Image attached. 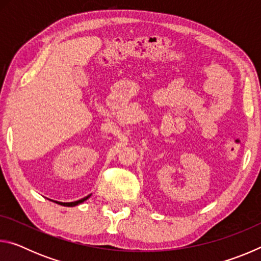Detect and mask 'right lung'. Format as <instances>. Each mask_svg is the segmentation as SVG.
I'll return each mask as SVG.
<instances>
[{"mask_svg": "<svg viewBox=\"0 0 261 261\" xmlns=\"http://www.w3.org/2000/svg\"><path fill=\"white\" fill-rule=\"evenodd\" d=\"M92 196V193L91 194H88V196H86V197H84V198H82V199H79V200H76V201H71V202H61V201H54V202H57V204H60V205H63V206H68V207H73V206H76V205H79V204H82V202H84L85 200H87L88 198H90Z\"/></svg>", "mask_w": 261, "mask_h": 261, "instance_id": "right-lung-1", "label": "right lung"}]
</instances>
